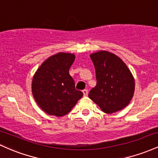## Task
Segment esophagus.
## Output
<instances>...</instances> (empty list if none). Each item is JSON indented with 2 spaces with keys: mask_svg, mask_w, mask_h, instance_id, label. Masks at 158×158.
I'll list each match as a JSON object with an SVG mask.
<instances>
[{
  "mask_svg": "<svg viewBox=\"0 0 158 158\" xmlns=\"http://www.w3.org/2000/svg\"><path fill=\"white\" fill-rule=\"evenodd\" d=\"M82 93H83V95H84L85 97H86V96H88V90H87V89H84V90H82Z\"/></svg>",
  "mask_w": 158,
  "mask_h": 158,
  "instance_id": "obj_1",
  "label": "esophagus"
}]
</instances>
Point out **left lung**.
I'll return each instance as SVG.
<instances>
[{
    "label": "left lung",
    "mask_w": 158,
    "mask_h": 158,
    "mask_svg": "<svg viewBox=\"0 0 158 158\" xmlns=\"http://www.w3.org/2000/svg\"><path fill=\"white\" fill-rule=\"evenodd\" d=\"M96 70L97 85L88 97L106 114L126 107L135 92V79L127 65L115 54L98 51L90 54Z\"/></svg>",
    "instance_id": "8db88e82"
}]
</instances>
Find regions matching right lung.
<instances>
[{
    "label": "right lung",
    "instance_id": "add662e5",
    "mask_svg": "<svg viewBox=\"0 0 158 158\" xmlns=\"http://www.w3.org/2000/svg\"><path fill=\"white\" fill-rule=\"evenodd\" d=\"M74 60V54L59 52L45 60L34 75L33 97L40 108L50 115H66L82 97L83 93L76 89L69 73Z\"/></svg>",
    "mask_w": 158,
    "mask_h": 158
}]
</instances>
